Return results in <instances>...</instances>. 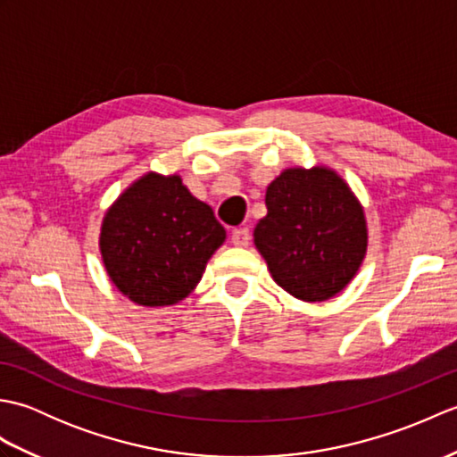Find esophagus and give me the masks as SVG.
Returning <instances> with one entry per match:
<instances>
[{
	"instance_id": "esophagus-1",
	"label": "esophagus",
	"mask_w": 457,
	"mask_h": 457,
	"mask_svg": "<svg viewBox=\"0 0 457 457\" xmlns=\"http://www.w3.org/2000/svg\"><path fill=\"white\" fill-rule=\"evenodd\" d=\"M249 229L247 228H236L231 231V244L237 245V247H247L249 245Z\"/></svg>"
}]
</instances>
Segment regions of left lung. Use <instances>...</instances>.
Wrapping results in <instances>:
<instances>
[{
	"mask_svg": "<svg viewBox=\"0 0 457 457\" xmlns=\"http://www.w3.org/2000/svg\"><path fill=\"white\" fill-rule=\"evenodd\" d=\"M253 231L275 283L306 303L337 295L365 257L363 210L328 169H288L269 184Z\"/></svg>",
	"mask_w": 457,
	"mask_h": 457,
	"instance_id": "8db88e82",
	"label": "left lung"
}]
</instances>
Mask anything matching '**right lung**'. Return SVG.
<instances>
[{"label": "right lung", "instance_id": "obj_1", "mask_svg": "<svg viewBox=\"0 0 457 457\" xmlns=\"http://www.w3.org/2000/svg\"><path fill=\"white\" fill-rule=\"evenodd\" d=\"M226 229L179 177L147 174L105 213L100 247L108 275L143 306L179 303L198 285Z\"/></svg>", "mask_w": 457, "mask_h": 457}]
</instances>
